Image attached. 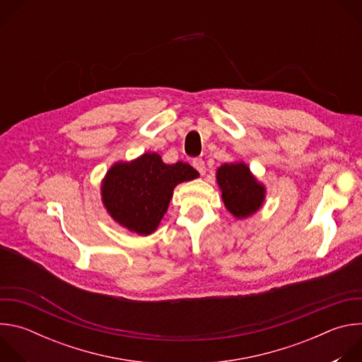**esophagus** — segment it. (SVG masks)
I'll use <instances>...</instances> for the list:
<instances>
[{
	"label": "esophagus",
	"mask_w": 362,
	"mask_h": 362,
	"mask_svg": "<svg viewBox=\"0 0 362 362\" xmlns=\"http://www.w3.org/2000/svg\"><path fill=\"white\" fill-rule=\"evenodd\" d=\"M192 165H193V168H194L202 176L206 173V165H204L203 159H193Z\"/></svg>",
	"instance_id": "1"
}]
</instances>
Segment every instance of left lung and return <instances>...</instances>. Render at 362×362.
I'll use <instances>...</instances> for the list:
<instances>
[{
    "mask_svg": "<svg viewBox=\"0 0 362 362\" xmlns=\"http://www.w3.org/2000/svg\"><path fill=\"white\" fill-rule=\"evenodd\" d=\"M216 182L225 208L239 221L255 215L265 203V185L256 179L243 160L221 165L216 169Z\"/></svg>",
    "mask_w": 362,
    "mask_h": 362,
    "instance_id": "obj_1",
    "label": "left lung"
}]
</instances>
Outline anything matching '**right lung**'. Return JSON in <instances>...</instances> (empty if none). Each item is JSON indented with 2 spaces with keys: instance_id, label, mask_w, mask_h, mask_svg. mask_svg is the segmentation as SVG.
I'll return each mask as SVG.
<instances>
[{
  "instance_id": "1",
  "label": "right lung",
  "mask_w": 362,
  "mask_h": 362,
  "mask_svg": "<svg viewBox=\"0 0 362 362\" xmlns=\"http://www.w3.org/2000/svg\"><path fill=\"white\" fill-rule=\"evenodd\" d=\"M197 177L190 165H168L156 151H146L133 160L110 166L101 180V203L117 225L148 236L168 212L175 187Z\"/></svg>"
}]
</instances>
